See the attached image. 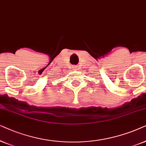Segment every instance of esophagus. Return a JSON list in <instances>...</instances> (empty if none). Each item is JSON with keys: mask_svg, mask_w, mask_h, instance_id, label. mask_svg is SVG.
Here are the masks:
<instances>
[{"mask_svg": "<svg viewBox=\"0 0 146 146\" xmlns=\"http://www.w3.org/2000/svg\"><path fill=\"white\" fill-rule=\"evenodd\" d=\"M73 70H76V69H77V66H73Z\"/></svg>", "mask_w": 146, "mask_h": 146, "instance_id": "obj_1", "label": "esophagus"}]
</instances>
